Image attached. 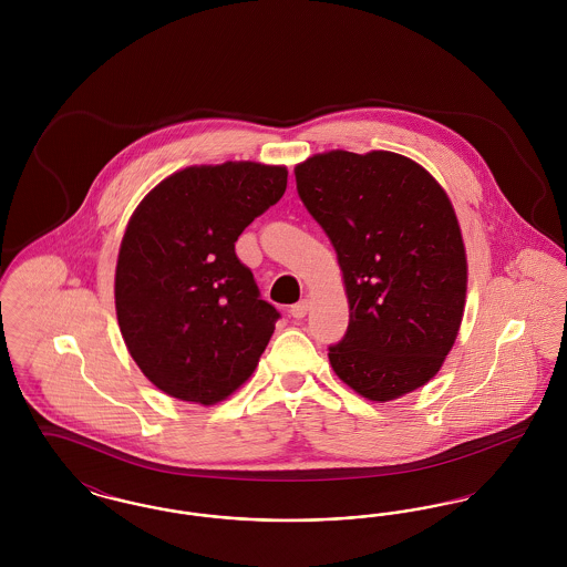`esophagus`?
Instances as JSON below:
<instances>
[{
	"mask_svg": "<svg viewBox=\"0 0 567 567\" xmlns=\"http://www.w3.org/2000/svg\"><path fill=\"white\" fill-rule=\"evenodd\" d=\"M289 312H291V317H293V319H297V321H299V319H303V317L308 315V299H301V301H297V303H293Z\"/></svg>",
	"mask_w": 567,
	"mask_h": 567,
	"instance_id": "1",
	"label": "esophagus"
}]
</instances>
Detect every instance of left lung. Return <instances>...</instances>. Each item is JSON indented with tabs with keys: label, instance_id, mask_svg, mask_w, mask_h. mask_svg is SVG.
Instances as JSON below:
<instances>
[{
	"label": "left lung",
	"instance_id": "left-lung-1",
	"mask_svg": "<svg viewBox=\"0 0 567 567\" xmlns=\"http://www.w3.org/2000/svg\"><path fill=\"white\" fill-rule=\"evenodd\" d=\"M297 193L338 252L351 306L329 361L359 395L389 402L430 382L463 319L457 216L419 163L331 151L296 167Z\"/></svg>",
	"mask_w": 567,
	"mask_h": 567
}]
</instances>
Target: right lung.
I'll use <instances>...</instances> for the list:
<instances>
[{"mask_svg": "<svg viewBox=\"0 0 567 567\" xmlns=\"http://www.w3.org/2000/svg\"><path fill=\"white\" fill-rule=\"evenodd\" d=\"M285 189L280 165H195L135 208L116 261V317L163 393L213 405L255 372L280 312L261 299L236 243Z\"/></svg>", "mask_w": 567, "mask_h": 567, "instance_id": "1", "label": "right lung"}]
</instances>
